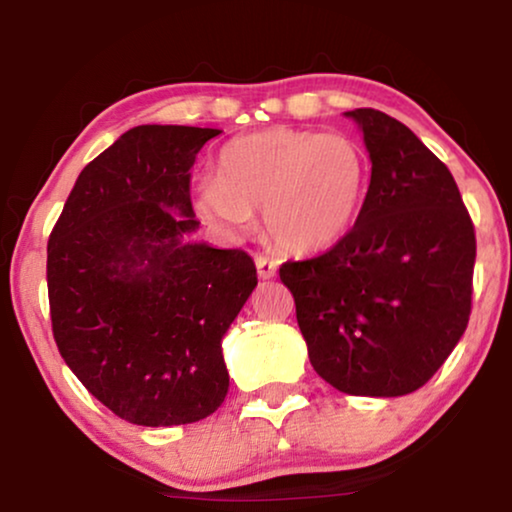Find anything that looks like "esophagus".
Returning a JSON list of instances; mask_svg holds the SVG:
<instances>
[{
    "label": "esophagus",
    "instance_id": "34e87169",
    "mask_svg": "<svg viewBox=\"0 0 512 512\" xmlns=\"http://www.w3.org/2000/svg\"><path fill=\"white\" fill-rule=\"evenodd\" d=\"M254 261H256L258 277H261V279H270V277L277 275V263L270 261L268 256H256Z\"/></svg>",
    "mask_w": 512,
    "mask_h": 512
}]
</instances>
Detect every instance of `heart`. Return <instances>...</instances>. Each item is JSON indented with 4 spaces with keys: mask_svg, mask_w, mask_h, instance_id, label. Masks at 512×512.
I'll return each mask as SVG.
<instances>
[{
    "mask_svg": "<svg viewBox=\"0 0 512 512\" xmlns=\"http://www.w3.org/2000/svg\"><path fill=\"white\" fill-rule=\"evenodd\" d=\"M368 179V158L352 137L270 128L223 146L219 177L195 181L193 202L226 237L247 235L261 209L279 249L317 254L352 228Z\"/></svg>",
    "mask_w": 512,
    "mask_h": 512,
    "instance_id": "1",
    "label": "heart"
}]
</instances>
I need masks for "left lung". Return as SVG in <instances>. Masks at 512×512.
Returning a JSON list of instances; mask_svg holds the SVG:
<instances>
[{
	"label": "left lung",
	"instance_id": "left-lung-1",
	"mask_svg": "<svg viewBox=\"0 0 512 512\" xmlns=\"http://www.w3.org/2000/svg\"><path fill=\"white\" fill-rule=\"evenodd\" d=\"M370 186L354 228L279 277L317 373L352 396L424 387L471 317L475 228L457 181L419 137L377 109H354Z\"/></svg>",
	"mask_w": 512,
	"mask_h": 512
}]
</instances>
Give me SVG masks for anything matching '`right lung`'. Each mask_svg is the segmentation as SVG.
<instances>
[{
  "label": "right lung",
  "instance_id": "1",
  "mask_svg": "<svg viewBox=\"0 0 512 512\" xmlns=\"http://www.w3.org/2000/svg\"><path fill=\"white\" fill-rule=\"evenodd\" d=\"M214 128L137 125L83 167L48 237L62 359L125 422L205 419L228 394L221 338L258 284L242 249L188 237L191 167Z\"/></svg>",
  "mask_w": 512,
  "mask_h": 512
}]
</instances>
